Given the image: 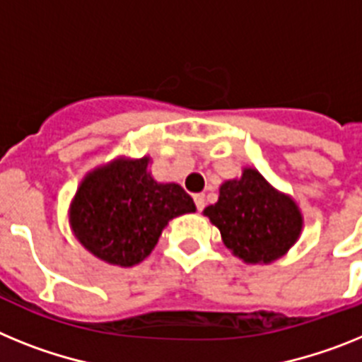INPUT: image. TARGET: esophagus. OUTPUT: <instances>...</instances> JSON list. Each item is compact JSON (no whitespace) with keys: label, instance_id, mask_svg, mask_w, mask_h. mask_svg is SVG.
<instances>
[{"label":"esophagus","instance_id":"34e87169","mask_svg":"<svg viewBox=\"0 0 362 362\" xmlns=\"http://www.w3.org/2000/svg\"><path fill=\"white\" fill-rule=\"evenodd\" d=\"M194 204H197V209H199V211H202L204 206H206V197H204L202 193L194 194Z\"/></svg>","mask_w":362,"mask_h":362}]
</instances>
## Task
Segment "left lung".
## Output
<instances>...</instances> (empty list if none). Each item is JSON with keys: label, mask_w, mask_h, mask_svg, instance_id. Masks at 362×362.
<instances>
[{"label": "left lung", "mask_w": 362, "mask_h": 362, "mask_svg": "<svg viewBox=\"0 0 362 362\" xmlns=\"http://www.w3.org/2000/svg\"><path fill=\"white\" fill-rule=\"evenodd\" d=\"M218 228L224 246L246 264H272L284 257L303 233L304 216L293 197L273 187L255 168L224 180L218 200L204 209Z\"/></svg>", "instance_id": "left-lung-1"}]
</instances>
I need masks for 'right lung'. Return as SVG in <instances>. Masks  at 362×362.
<instances>
[{
    "instance_id": "1",
    "label": "right lung",
    "mask_w": 362,
    "mask_h": 362,
    "mask_svg": "<svg viewBox=\"0 0 362 362\" xmlns=\"http://www.w3.org/2000/svg\"><path fill=\"white\" fill-rule=\"evenodd\" d=\"M151 156H116L81 178L69 206V226L90 255L131 268L151 255L169 220L194 213L177 182H156Z\"/></svg>"
}]
</instances>
